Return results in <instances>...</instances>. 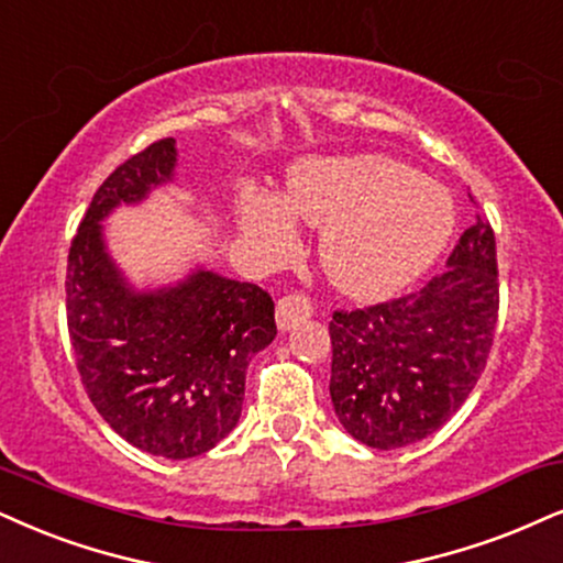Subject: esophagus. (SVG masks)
Returning a JSON list of instances; mask_svg holds the SVG:
<instances>
[{"mask_svg": "<svg viewBox=\"0 0 563 563\" xmlns=\"http://www.w3.org/2000/svg\"><path fill=\"white\" fill-rule=\"evenodd\" d=\"M310 316H313V305L305 300L302 295H287L276 302V325H279V331L295 329L297 323L308 321Z\"/></svg>", "mask_w": 563, "mask_h": 563, "instance_id": "obj_1", "label": "esophagus"}]
</instances>
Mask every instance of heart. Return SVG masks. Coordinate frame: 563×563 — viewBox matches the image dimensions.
Wrapping results in <instances>:
<instances>
[{
  "instance_id": "b5f03b06",
  "label": "heart",
  "mask_w": 563,
  "mask_h": 563,
  "mask_svg": "<svg viewBox=\"0 0 563 563\" xmlns=\"http://www.w3.org/2000/svg\"><path fill=\"white\" fill-rule=\"evenodd\" d=\"M250 245L284 255L297 221L321 227V266L355 300H384L420 279L454 232V203L439 185L388 156L308 158L284 196L245 185L234 198Z\"/></svg>"
}]
</instances>
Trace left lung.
I'll use <instances>...</instances> for the list:
<instances>
[{"instance_id":"obj_1","label":"left lung","mask_w":563,"mask_h":563,"mask_svg":"<svg viewBox=\"0 0 563 563\" xmlns=\"http://www.w3.org/2000/svg\"><path fill=\"white\" fill-rule=\"evenodd\" d=\"M498 321L496 238L481 213L418 292L336 310L331 405L352 439L391 451L435 433L481 378Z\"/></svg>"}]
</instances>
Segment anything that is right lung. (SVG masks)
<instances>
[{
    "label": "right lung",
    "mask_w": 563,
    "mask_h": 563,
    "mask_svg": "<svg viewBox=\"0 0 563 563\" xmlns=\"http://www.w3.org/2000/svg\"><path fill=\"white\" fill-rule=\"evenodd\" d=\"M175 137L151 143L107 177L67 258V325L80 380L99 415L135 449L166 460L206 454L232 433L255 352L276 336L258 284L196 266L135 287L117 266L103 221L175 183Z\"/></svg>",
    "instance_id": "right-lung-1"
}]
</instances>
